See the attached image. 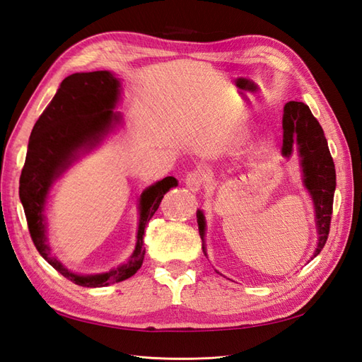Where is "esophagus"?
<instances>
[{"label": "esophagus", "instance_id": "1", "mask_svg": "<svg viewBox=\"0 0 362 362\" xmlns=\"http://www.w3.org/2000/svg\"><path fill=\"white\" fill-rule=\"evenodd\" d=\"M202 184H204V177L198 170L190 172L187 177H185V185H187V189L193 193L199 192L202 189Z\"/></svg>", "mask_w": 362, "mask_h": 362}]
</instances>
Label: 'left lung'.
I'll list each match as a JSON object with an SVG mask.
<instances>
[{"instance_id":"left-lung-1","label":"left lung","mask_w":362,"mask_h":362,"mask_svg":"<svg viewBox=\"0 0 362 362\" xmlns=\"http://www.w3.org/2000/svg\"><path fill=\"white\" fill-rule=\"evenodd\" d=\"M282 156L290 158L293 148L298 149L302 181L314 205L315 228L317 235H319L313 255L314 258L320 254L327 240V234H329L334 193L337 185L334 160L331 157L329 148H327L323 129L306 104L299 101H290L286 104L282 116ZM196 217H198L199 235L202 238V250L206 255L205 216L201 210H198Z\"/></svg>"}]
</instances>
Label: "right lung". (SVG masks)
Masks as SVG:
<instances>
[{"label": "right lung", "mask_w": 362, "mask_h": 362, "mask_svg": "<svg viewBox=\"0 0 362 362\" xmlns=\"http://www.w3.org/2000/svg\"><path fill=\"white\" fill-rule=\"evenodd\" d=\"M120 90V80L108 71L66 76L33 127L19 178V199L24 206L33 243L54 269L81 287H107L134 275L145 258L146 223L158 210L163 196L178 185L173 177H166L140 194L136 249L117 267L95 275H78L51 254L45 222L49 190L76 160L95 149L122 122V115L115 110Z\"/></svg>", "instance_id": "1"}]
</instances>
